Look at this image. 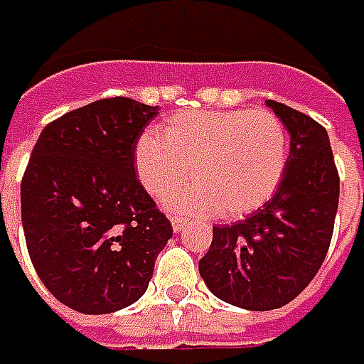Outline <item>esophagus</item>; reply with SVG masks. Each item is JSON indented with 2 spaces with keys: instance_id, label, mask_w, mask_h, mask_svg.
Masks as SVG:
<instances>
[{
  "instance_id": "esophagus-1",
  "label": "esophagus",
  "mask_w": 364,
  "mask_h": 364,
  "mask_svg": "<svg viewBox=\"0 0 364 364\" xmlns=\"http://www.w3.org/2000/svg\"><path fill=\"white\" fill-rule=\"evenodd\" d=\"M170 223H172V229H174V233H180L182 229L186 228V219L184 218H178V215H174V218L170 219Z\"/></svg>"
}]
</instances>
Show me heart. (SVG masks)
Listing matches in <instances>:
<instances>
[{
  "label": "heart",
  "mask_w": 364,
  "mask_h": 364,
  "mask_svg": "<svg viewBox=\"0 0 364 364\" xmlns=\"http://www.w3.org/2000/svg\"><path fill=\"white\" fill-rule=\"evenodd\" d=\"M288 159V129L269 109L176 113L162 135L146 131L135 145L136 176L149 194L164 198L190 174L196 184L170 208L219 218L260 208L280 186Z\"/></svg>",
  "instance_id": "b5f03b06"
}]
</instances>
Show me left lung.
Returning <instances> with one entry per match:
<instances>
[{
  "label": "left lung",
  "instance_id": "left-lung-1",
  "mask_svg": "<svg viewBox=\"0 0 364 364\" xmlns=\"http://www.w3.org/2000/svg\"><path fill=\"white\" fill-rule=\"evenodd\" d=\"M290 133V159L274 196L231 225L213 228L200 277L213 296L252 311L282 308L318 274L333 235L339 174L327 131L272 100Z\"/></svg>",
  "mask_w": 364,
  "mask_h": 364
}]
</instances>
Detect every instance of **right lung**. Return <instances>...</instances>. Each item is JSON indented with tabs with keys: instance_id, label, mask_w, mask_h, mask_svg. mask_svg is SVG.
Listing matches in <instances>:
<instances>
[{
	"instance_id": "obj_1",
	"label": "right lung",
	"mask_w": 364,
	"mask_h": 364,
	"mask_svg": "<svg viewBox=\"0 0 364 364\" xmlns=\"http://www.w3.org/2000/svg\"><path fill=\"white\" fill-rule=\"evenodd\" d=\"M159 105L109 97L48 123L21 182L27 251L38 278L80 314L135 304L172 237L135 174V145Z\"/></svg>"
}]
</instances>
